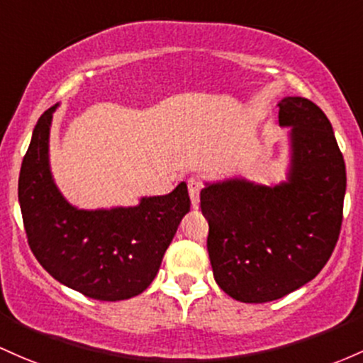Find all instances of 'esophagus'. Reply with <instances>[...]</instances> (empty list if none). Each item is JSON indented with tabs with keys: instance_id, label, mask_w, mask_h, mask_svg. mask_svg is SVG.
Returning <instances> with one entry per match:
<instances>
[{
	"instance_id": "34e87169",
	"label": "esophagus",
	"mask_w": 363,
	"mask_h": 363,
	"mask_svg": "<svg viewBox=\"0 0 363 363\" xmlns=\"http://www.w3.org/2000/svg\"><path fill=\"white\" fill-rule=\"evenodd\" d=\"M188 189H189L191 205H193V208H198V206H200L201 182L196 181V179H189V181H188Z\"/></svg>"
}]
</instances>
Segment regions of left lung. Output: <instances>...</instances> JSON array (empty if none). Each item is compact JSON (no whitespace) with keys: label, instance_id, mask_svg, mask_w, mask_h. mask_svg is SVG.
Returning a JSON list of instances; mask_svg holds the SVG:
<instances>
[{"label":"left lung","instance_id":"left-lung-1","mask_svg":"<svg viewBox=\"0 0 363 363\" xmlns=\"http://www.w3.org/2000/svg\"><path fill=\"white\" fill-rule=\"evenodd\" d=\"M277 106L288 129L284 181L227 177L206 181L200 193L215 282L242 303L279 300L312 281L343 220L346 167L329 118L301 96Z\"/></svg>","mask_w":363,"mask_h":363}]
</instances>
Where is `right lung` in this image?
Here are the masks:
<instances>
[{"label":"right lung","instance_id":"1","mask_svg":"<svg viewBox=\"0 0 363 363\" xmlns=\"http://www.w3.org/2000/svg\"><path fill=\"white\" fill-rule=\"evenodd\" d=\"M51 106L39 117L18 177V203L33 253L67 288L99 301L129 300L151 284L182 217L186 182L134 206L84 210L67 201L50 163Z\"/></svg>","mask_w":363,"mask_h":363}]
</instances>
